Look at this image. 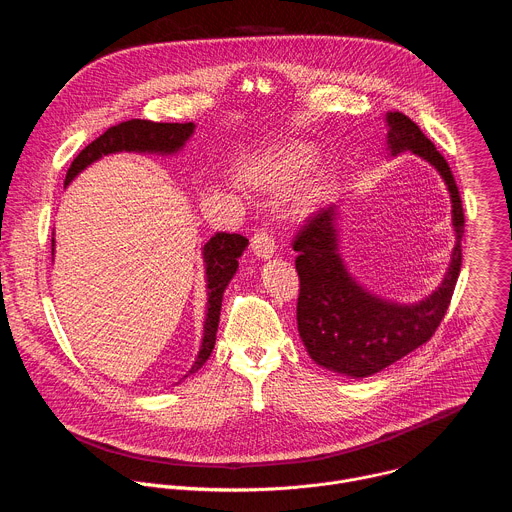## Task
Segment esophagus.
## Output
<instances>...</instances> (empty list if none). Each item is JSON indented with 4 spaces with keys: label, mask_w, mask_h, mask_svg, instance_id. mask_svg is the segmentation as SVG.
<instances>
[{
    "label": "esophagus",
    "mask_w": 512,
    "mask_h": 512,
    "mask_svg": "<svg viewBox=\"0 0 512 512\" xmlns=\"http://www.w3.org/2000/svg\"><path fill=\"white\" fill-rule=\"evenodd\" d=\"M251 249L261 259H271L275 253V241L273 235L267 229H259L251 239Z\"/></svg>",
    "instance_id": "34e87169"
}]
</instances>
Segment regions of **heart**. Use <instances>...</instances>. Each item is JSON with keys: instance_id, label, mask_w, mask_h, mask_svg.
I'll return each mask as SVG.
<instances>
[{"instance_id": "obj_1", "label": "heart", "mask_w": 512, "mask_h": 512, "mask_svg": "<svg viewBox=\"0 0 512 512\" xmlns=\"http://www.w3.org/2000/svg\"><path fill=\"white\" fill-rule=\"evenodd\" d=\"M316 156V150L306 143H289L251 168V178L263 188H283L300 178L316 162ZM328 186L330 178L326 172L304 180L291 194V214L306 216L314 212L324 200Z\"/></svg>"}]
</instances>
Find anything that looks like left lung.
<instances>
[{"label":"left lung","instance_id":"left-lung-1","mask_svg":"<svg viewBox=\"0 0 512 512\" xmlns=\"http://www.w3.org/2000/svg\"><path fill=\"white\" fill-rule=\"evenodd\" d=\"M385 121L389 156L411 152L429 162L446 182L456 245L442 283L415 304H399L371 294L348 273L338 253V204L308 218L294 241L300 338L316 364L352 379L387 369L433 336L448 312L462 267L464 210L448 162L407 115L393 111Z\"/></svg>","mask_w":512,"mask_h":512}]
</instances>
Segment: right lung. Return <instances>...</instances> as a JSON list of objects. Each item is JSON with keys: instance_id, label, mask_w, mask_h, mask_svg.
I'll list each match as a JSON object with an SVG mask.
<instances>
[{"instance_id": "right-lung-1", "label": "right lung", "mask_w": 512, "mask_h": 512, "mask_svg": "<svg viewBox=\"0 0 512 512\" xmlns=\"http://www.w3.org/2000/svg\"><path fill=\"white\" fill-rule=\"evenodd\" d=\"M194 133V123H154L145 119H131L119 125L109 127L103 135L91 141L87 148L70 164L64 186L75 180L85 168L109 154L129 152V154H158L174 156L178 154L186 141ZM249 241L241 235L216 233L204 247V271H206V318H204V336L198 350V356L190 367L188 375L196 373L208 360L218 330V318H221L223 294L239 269V257L247 249ZM52 255H54V237H52ZM186 375V377H188Z\"/></svg>"}]
</instances>
